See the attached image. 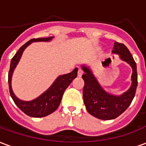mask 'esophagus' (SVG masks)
Wrapping results in <instances>:
<instances>
[{
	"mask_svg": "<svg viewBox=\"0 0 146 146\" xmlns=\"http://www.w3.org/2000/svg\"><path fill=\"white\" fill-rule=\"evenodd\" d=\"M82 74H83V71H82V69H78V72H77V75H78V77H81V76H82Z\"/></svg>",
	"mask_w": 146,
	"mask_h": 146,
	"instance_id": "34e87169",
	"label": "esophagus"
}]
</instances>
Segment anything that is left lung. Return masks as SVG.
Returning <instances> with one entry per match:
<instances>
[{
  "label": "left lung",
  "instance_id": "left-lung-1",
  "mask_svg": "<svg viewBox=\"0 0 146 146\" xmlns=\"http://www.w3.org/2000/svg\"><path fill=\"white\" fill-rule=\"evenodd\" d=\"M113 53L119 55L123 61L131 66L133 73L130 88L121 95H114L108 93L102 88L98 79L89 66L81 65L85 73L82 78L85 81L83 89V99L86 110L90 114L102 120H112L124 113L131 104L135 96L137 86V65L131 53L125 44L115 42Z\"/></svg>",
  "mask_w": 146,
  "mask_h": 146
}]
</instances>
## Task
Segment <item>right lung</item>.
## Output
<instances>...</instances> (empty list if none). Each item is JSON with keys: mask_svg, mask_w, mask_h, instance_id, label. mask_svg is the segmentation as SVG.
I'll return each mask as SVG.
<instances>
[{"mask_svg": "<svg viewBox=\"0 0 146 146\" xmlns=\"http://www.w3.org/2000/svg\"><path fill=\"white\" fill-rule=\"evenodd\" d=\"M52 38L53 36L31 39L19 48L18 51L11 60L10 69L9 72V87L10 95L14 103L17 106L19 109L29 117H43L53 113L59 106L63 94L66 90V88L77 76V70H78L77 68H75L71 73L58 76L48 90L44 91L42 94H40L38 98H35L32 101H28V102L22 101L19 99L14 94L12 89V77L15 68L17 67L19 60L22 56L24 50L33 42H39V41L47 42V41H50Z\"/></svg>", "mask_w": 146, "mask_h": 146, "instance_id": "1", "label": "right lung"}]
</instances>
